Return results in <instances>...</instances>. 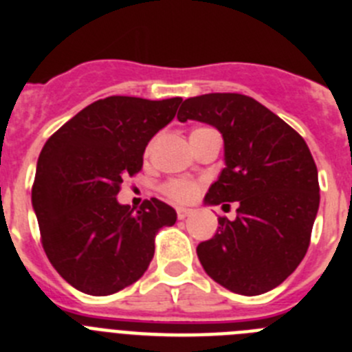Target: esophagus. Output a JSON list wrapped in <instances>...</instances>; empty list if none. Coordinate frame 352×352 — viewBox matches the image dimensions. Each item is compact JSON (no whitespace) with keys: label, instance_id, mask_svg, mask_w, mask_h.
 Segmentation results:
<instances>
[{"label":"esophagus","instance_id":"esophagus-1","mask_svg":"<svg viewBox=\"0 0 352 352\" xmlns=\"http://www.w3.org/2000/svg\"><path fill=\"white\" fill-rule=\"evenodd\" d=\"M176 213H178V219L183 220L192 213V210H190V208H178V210H176Z\"/></svg>","mask_w":352,"mask_h":352}]
</instances>
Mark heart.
Wrapping results in <instances>:
<instances>
[{
	"mask_svg": "<svg viewBox=\"0 0 352 352\" xmlns=\"http://www.w3.org/2000/svg\"><path fill=\"white\" fill-rule=\"evenodd\" d=\"M164 192H166L167 197H170L176 203H188L197 195L199 185L190 179H169L164 185Z\"/></svg>",
	"mask_w": 352,
	"mask_h": 352,
	"instance_id": "1",
	"label": "heart"
}]
</instances>
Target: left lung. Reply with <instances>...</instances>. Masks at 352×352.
<instances>
[{"mask_svg": "<svg viewBox=\"0 0 352 352\" xmlns=\"http://www.w3.org/2000/svg\"><path fill=\"white\" fill-rule=\"evenodd\" d=\"M178 120L203 121L222 133L226 167L204 203H238L236 219L220 217L213 238L199 243L204 272L245 296L272 291L310 245L319 179L309 146L284 120L239 93L186 98Z\"/></svg>", "mask_w": 352, "mask_h": 352, "instance_id": "obj_1", "label": "left lung"}]
</instances>
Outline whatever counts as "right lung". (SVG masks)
I'll return each instance as SVG.
<instances>
[{"label":"right lung","instance_id":"obj_1","mask_svg":"<svg viewBox=\"0 0 352 352\" xmlns=\"http://www.w3.org/2000/svg\"><path fill=\"white\" fill-rule=\"evenodd\" d=\"M179 104V96H107L67 121L40 151L31 203L42 247L77 291L107 296L139 280L153 259L155 234L176 222V211L158 199L133 211L116 195L123 178L142 169L146 146Z\"/></svg>","mask_w":352,"mask_h":352}]
</instances>
